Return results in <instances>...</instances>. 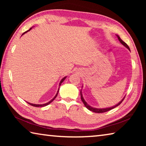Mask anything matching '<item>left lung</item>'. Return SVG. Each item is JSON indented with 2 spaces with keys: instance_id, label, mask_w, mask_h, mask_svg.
<instances>
[{
  "instance_id": "left-lung-1",
  "label": "left lung",
  "mask_w": 146,
  "mask_h": 146,
  "mask_svg": "<svg viewBox=\"0 0 146 146\" xmlns=\"http://www.w3.org/2000/svg\"><path fill=\"white\" fill-rule=\"evenodd\" d=\"M117 37H118V40H119V41L120 42V43L122 44V45L124 46L125 47V48H127L130 51L129 47L127 46V44L126 43H125V42H123V41L122 40V39H121V38H120L119 36H118V35H117ZM80 96H81V100H82V101L83 103H84V106H86V108H87V109H88L89 110L91 111L95 112V113H104V112H106V111H110V110H112V109L116 108V107H117V106H119V105L122 102V101L123 100V99H124V98H125V97H123V99H122V100H121L120 102H118L117 105L113 106V107L108 108H102V109H101V108H93V107H91V106H90V105H88V104H87V102H86V101H85V100L84 99L83 96H82V90H80Z\"/></svg>"
}]
</instances>
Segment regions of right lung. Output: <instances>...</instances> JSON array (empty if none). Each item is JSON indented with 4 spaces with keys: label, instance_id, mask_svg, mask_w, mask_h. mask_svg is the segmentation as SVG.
<instances>
[{
    "label": "right lung",
    "instance_id": "obj_1",
    "mask_svg": "<svg viewBox=\"0 0 146 146\" xmlns=\"http://www.w3.org/2000/svg\"><path fill=\"white\" fill-rule=\"evenodd\" d=\"M31 28H31L30 29H29V30H28V31H26V32H24V33L23 34V35H24V33H27V32L28 31H29V30H31ZM66 78V76H65V77H64L61 80V81L60 82V84H59V87H60V85H61V84L63 82V81L65 80V78ZM58 91H59V88H58V91H57V93H56V95L55 96V97H54L52 100H51L50 101H49V102H47V103H46V104H31V103H29V102H28L29 105H31V106H34V107H44V106H48V104H50L51 102H52L54 100V99H55V98L56 97V96H57V95H58Z\"/></svg>",
    "mask_w": 146,
    "mask_h": 146
}]
</instances>
